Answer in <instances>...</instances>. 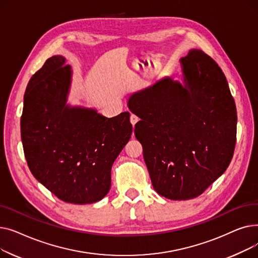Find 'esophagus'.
<instances>
[{
	"label": "esophagus",
	"instance_id": "1",
	"mask_svg": "<svg viewBox=\"0 0 258 258\" xmlns=\"http://www.w3.org/2000/svg\"><path fill=\"white\" fill-rule=\"evenodd\" d=\"M130 119H131V122H132L133 125L136 124L137 122H138V120H139V118H138L136 115H134V114L131 115V118H130Z\"/></svg>",
	"mask_w": 258,
	"mask_h": 258
}]
</instances>
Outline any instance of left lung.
<instances>
[{"instance_id": "left-lung-1", "label": "left lung", "mask_w": 258, "mask_h": 258, "mask_svg": "<svg viewBox=\"0 0 258 258\" xmlns=\"http://www.w3.org/2000/svg\"><path fill=\"white\" fill-rule=\"evenodd\" d=\"M182 83L164 77L127 100L141 120L135 136L155 190L174 201L199 197L225 172L236 141V108L222 69L206 53L180 59Z\"/></svg>"}]
</instances>
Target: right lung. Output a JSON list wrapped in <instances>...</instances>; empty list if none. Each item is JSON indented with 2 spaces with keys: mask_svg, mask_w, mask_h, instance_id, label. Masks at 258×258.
I'll return each instance as SVG.
<instances>
[{
  "mask_svg": "<svg viewBox=\"0 0 258 258\" xmlns=\"http://www.w3.org/2000/svg\"><path fill=\"white\" fill-rule=\"evenodd\" d=\"M73 71L66 57L46 60L24 96L21 137L34 178L59 200L91 204L111 188L114 161L131 139V114L107 118L68 103Z\"/></svg>",
  "mask_w": 258,
  "mask_h": 258,
  "instance_id": "obj_1",
  "label": "right lung"
}]
</instances>
